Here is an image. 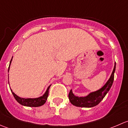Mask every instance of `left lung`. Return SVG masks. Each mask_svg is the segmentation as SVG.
Wrapping results in <instances>:
<instances>
[{
    "instance_id": "1",
    "label": "left lung",
    "mask_w": 128,
    "mask_h": 128,
    "mask_svg": "<svg viewBox=\"0 0 128 128\" xmlns=\"http://www.w3.org/2000/svg\"><path fill=\"white\" fill-rule=\"evenodd\" d=\"M115 69L116 63L114 64V69H113V72L111 75L110 78L107 81V82L104 87L97 91L90 93L89 95L85 96V97H78V96H75L72 94V90H70L69 94V98L70 100V102L73 105L78 107L90 108V107L97 105L104 99L108 92L112 87L113 80H114V74L115 72Z\"/></svg>"
}]
</instances>
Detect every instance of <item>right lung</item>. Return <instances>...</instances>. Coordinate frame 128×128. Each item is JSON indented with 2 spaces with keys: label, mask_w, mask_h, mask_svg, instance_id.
<instances>
[{
  "label": "right lung",
  "mask_w": 128,
  "mask_h": 128,
  "mask_svg": "<svg viewBox=\"0 0 128 128\" xmlns=\"http://www.w3.org/2000/svg\"><path fill=\"white\" fill-rule=\"evenodd\" d=\"M12 59H11L10 62L11 63V61ZM10 68V67H9ZM9 68H8V70H9ZM51 86H50L48 88L47 90L46 91L45 94L42 95V96H40L39 98H22L19 97L18 96H17L16 95H15L12 91V94L14 95V98H15V100L18 102L20 104H22L24 106H30V107H38L46 103V100H47L48 96L49 94V89H50Z\"/></svg>",
  "instance_id": "right-lung-1"
}]
</instances>
